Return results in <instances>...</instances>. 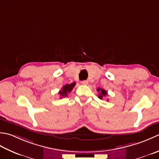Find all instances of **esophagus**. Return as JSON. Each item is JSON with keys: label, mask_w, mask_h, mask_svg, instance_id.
<instances>
[{"label": "esophagus", "mask_w": 159, "mask_h": 159, "mask_svg": "<svg viewBox=\"0 0 159 159\" xmlns=\"http://www.w3.org/2000/svg\"><path fill=\"white\" fill-rule=\"evenodd\" d=\"M82 84H83V85H88L89 82L87 80H84L82 82Z\"/></svg>", "instance_id": "obj_1"}]
</instances>
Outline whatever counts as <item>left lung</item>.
<instances>
[{
    "mask_svg": "<svg viewBox=\"0 0 159 159\" xmlns=\"http://www.w3.org/2000/svg\"><path fill=\"white\" fill-rule=\"evenodd\" d=\"M97 90L99 92V95H98V98L100 99H102L103 97H106L107 95H108V93H107L106 90L104 89H101V88H98L97 89Z\"/></svg>",
    "mask_w": 159,
    "mask_h": 159,
    "instance_id": "left-lung-1",
    "label": "left lung"
}]
</instances>
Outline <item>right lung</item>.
I'll use <instances>...</instances> for the list:
<instances>
[{"label":"right lung","mask_w":159,"mask_h":159,"mask_svg":"<svg viewBox=\"0 0 159 159\" xmlns=\"http://www.w3.org/2000/svg\"><path fill=\"white\" fill-rule=\"evenodd\" d=\"M75 82H73L70 84H66V85H64L61 88V90H60L59 93H58L60 95V98H64V97L68 96V93H69L73 90V87L75 86Z\"/></svg>","instance_id":"1"}]
</instances>
